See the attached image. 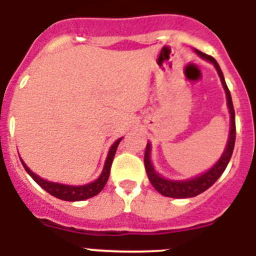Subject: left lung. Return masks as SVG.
<instances>
[{
  "label": "left lung",
  "mask_w": 256,
  "mask_h": 256,
  "mask_svg": "<svg viewBox=\"0 0 256 256\" xmlns=\"http://www.w3.org/2000/svg\"><path fill=\"white\" fill-rule=\"evenodd\" d=\"M196 52L204 58V59L209 60L213 66L216 67L218 72V76L221 78L222 86L226 92V98H228V108L230 112V134L229 139H228V144L226 148L222 154V156L220 158V160L213 166V167L206 171L205 174L200 176H196L193 178H188V180H168L164 178L158 174L152 167V163L150 160V152H151V144L147 143L146 151H144V167H146L147 176H148L150 182L152 184V186L156 189L158 192L163 194L166 197H172V198H188V197H194L200 193L205 192L208 188H210L216 182H217L220 176L224 174V171L228 167V164L230 162V158L232 155V150H234V144H236V113H234V106H232V94L228 88V85L224 78V74H222L221 68L216 62L214 58L206 55V54L197 51Z\"/></svg>",
  "instance_id": "obj_1"
}]
</instances>
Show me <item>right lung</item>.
Wrapping results in <instances>:
<instances>
[{
    "label": "right lung",
    "mask_w": 256,
    "mask_h": 256,
    "mask_svg": "<svg viewBox=\"0 0 256 256\" xmlns=\"http://www.w3.org/2000/svg\"><path fill=\"white\" fill-rule=\"evenodd\" d=\"M121 140L122 138L117 139V140L113 143V146L110 147L106 160H105V166H104V170L102 172H101L100 178H97V180H94V182H89V184H85V186H66V184H59V182H47L44 178H39L38 175H35L34 172L31 171L30 168L27 167L26 164L24 163L22 159H20V162L24 164V167L27 171V174L34 178L35 182L39 184L42 188L44 189V190H47L50 194H52L54 197H56V198L64 201L86 200V198H90V197L98 194V193L104 189L105 184H106L108 178H109L110 175V167H112L114 155H116L117 147Z\"/></svg>",
    "instance_id": "add662e5"
}]
</instances>
